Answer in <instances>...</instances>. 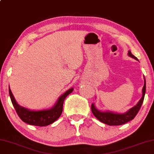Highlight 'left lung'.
<instances>
[{
  "instance_id": "8db88e82",
  "label": "left lung",
  "mask_w": 154,
  "mask_h": 154,
  "mask_svg": "<svg viewBox=\"0 0 154 154\" xmlns=\"http://www.w3.org/2000/svg\"><path fill=\"white\" fill-rule=\"evenodd\" d=\"M128 55L129 56L133 57L135 60L137 58L135 56H134L130 51H128ZM146 92V81L144 79V85L143 88H142V97L140 100L138 102L136 106L133 107L131 108L128 111H127L125 113H122V114H119V113H114L112 112H109V111H106V112H102V111L98 110L94 105L93 103L91 106V109H92V112L93 115L101 122L102 123L108 124L109 126H119L122 125L127 123V122H130L131 120L134 119V117L136 116L137 112H139L140 108H141L142 104L143 103L144 95H145Z\"/></svg>"
}]
</instances>
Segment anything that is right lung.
<instances>
[{"label":"right lung","mask_w":154,"mask_h":154,"mask_svg":"<svg viewBox=\"0 0 154 154\" xmlns=\"http://www.w3.org/2000/svg\"><path fill=\"white\" fill-rule=\"evenodd\" d=\"M73 88L68 90L59 98L56 103L52 108L42 110H30L27 108L20 106L17 103L14 95L12 94L10 88H9V94L14 108L19 117L22 121L30 125L45 126L52 124L60 117L63 109V103L66 97L73 92Z\"/></svg>","instance_id":"1"}]
</instances>
